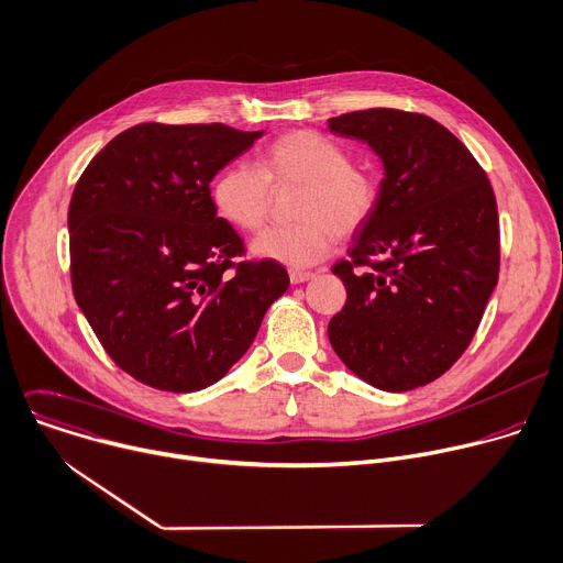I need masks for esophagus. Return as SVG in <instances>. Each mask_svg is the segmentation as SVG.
<instances>
[{
	"instance_id": "34e87169",
	"label": "esophagus",
	"mask_w": 563,
	"mask_h": 563,
	"mask_svg": "<svg viewBox=\"0 0 563 563\" xmlns=\"http://www.w3.org/2000/svg\"><path fill=\"white\" fill-rule=\"evenodd\" d=\"M314 273H306V271H290V284H303L308 279H312Z\"/></svg>"
}]
</instances>
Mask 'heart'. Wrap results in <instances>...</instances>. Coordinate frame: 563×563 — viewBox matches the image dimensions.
<instances>
[{"mask_svg": "<svg viewBox=\"0 0 563 563\" xmlns=\"http://www.w3.org/2000/svg\"><path fill=\"white\" fill-rule=\"evenodd\" d=\"M271 181H299V221L273 227L253 240V253L292 268L323 260L336 233L351 235L377 203L375 175L349 162L346 151L314 131H292L277 137L262 155V170L233 162L210 186L214 208L242 231H257L271 210Z\"/></svg>", "mask_w": 563, "mask_h": 563, "instance_id": "1", "label": "heart"}]
</instances>
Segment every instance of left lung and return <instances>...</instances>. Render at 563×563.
Segmentation results:
<instances>
[{
  "instance_id": "1",
  "label": "left lung",
  "mask_w": 563,
  "mask_h": 563,
  "mask_svg": "<svg viewBox=\"0 0 563 563\" xmlns=\"http://www.w3.org/2000/svg\"><path fill=\"white\" fill-rule=\"evenodd\" d=\"M328 129L368 144L384 166L351 260L332 266L349 299L328 323L330 346L379 390L426 386L468 349L497 286L493 186L471 151L419 112L355 110Z\"/></svg>"
}]
</instances>
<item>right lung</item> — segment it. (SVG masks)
I'll return each mask as SVG.
<instances>
[{
  "instance_id": "1",
  "label": "right lung",
  "mask_w": 563,
  "mask_h": 563,
  "mask_svg": "<svg viewBox=\"0 0 563 563\" xmlns=\"http://www.w3.org/2000/svg\"><path fill=\"white\" fill-rule=\"evenodd\" d=\"M262 135L140 124L110 140L75 186L77 306L110 360L146 386L195 393L219 382L290 284L273 260L233 262L244 242L210 197L212 177Z\"/></svg>"
}]
</instances>
